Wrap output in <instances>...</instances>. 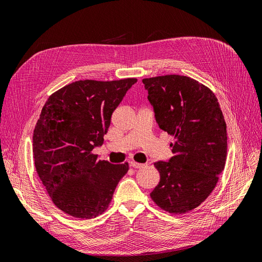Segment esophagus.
<instances>
[{
    "label": "esophagus",
    "mask_w": 262,
    "mask_h": 262,
    "mask_svg": "<svg viewBox=\"0 0 262 262\" xmlns=\"http://www.w3.org/2000/svg\"><path fill=\"white\" fill-rule=\"evenodd\" d=\"M130 167L132 168H136V169H139V168H142L143 167V164H140V163H136V162H130Z\"/></svg>",
    "instance_id": "obj_1"
}]
</instances>
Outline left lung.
Returning <instances> with one entry per match:
<instances>
[{"label": "left lung", "instance_id": "8db88e82", "mask_svg": "<svg viewBox=\"0 0 262 262\" xmlns=\"http://www.w3.org/2000/svg\"><path fill=\"white\" fill-rule=\"evenodd\" d=\"M142 82L158 126L173 137V156L154 164L161 180L150 198L169 213H187L207 199L224 169V116L215 95L191 77L173 74Z\"/></svg>", "mask_w": 262, "mask_h": 262}]
</instances>
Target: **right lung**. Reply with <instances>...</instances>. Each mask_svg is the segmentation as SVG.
I'll return each mask as SVG.
<instances>
[{"label":"right lung","instance_id":"right-lung-1","mask_svg":"<svg viewBox=\"0 0 262 262\" xmlns=\"http://www.w3.org/2000/svg\"><path fill=\"white\" fill-rule=\"evenodd\" d=\"M137 78L71 83L46 101L34 130V160L39 178L57 207L78 219L105 212L128 163L98 161L110 119Z\"/></svg>","mask_w":262,"mask_h":262}]
</instances>
